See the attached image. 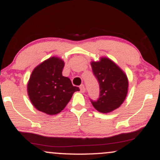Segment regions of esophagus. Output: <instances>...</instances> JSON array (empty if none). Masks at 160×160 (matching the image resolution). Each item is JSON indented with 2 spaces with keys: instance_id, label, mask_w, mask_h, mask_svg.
Masks as SVG:
<instances>
[{
  "instance_id": "obj_1",
  "label": "esophagus",
  "mask_w": 160,
  "mask_h": 160,
  "mask_svg": "<svg viewBox=\"0 0 160 160\" xmlns=\"http://www.w3.org/2000/svg\"><path fill=\"white\" fill-rule=\"evenodd\" d=\"M80 92H81L82 93H84V92H85L86 89H85V86H84V85H81V86H80Z\"/></svg>"
}]
</instances>
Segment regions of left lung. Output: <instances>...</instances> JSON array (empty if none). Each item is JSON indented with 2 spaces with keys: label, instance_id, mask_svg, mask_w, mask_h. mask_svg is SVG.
Returning <instances> with one entry per match:
<instances>
[{
  "label": "left lung",
  "instance_id": "obj_1",
  "mask_svg": "<svg viewBox=\"0 0 160 160\" xmlns=\"http://www.w3.org/2000/svg\"><path fill=\"white\" fill-rule=\"evenodd\" d=\"M91 66L100 89L99 98L97 101L90 100L92 104L101 113H110L120 107L127 95V77L114 62L108 58H102L98 62H92Z\"/></svg>",
  "mask_w": 160,
  "mask_h": 160
}]
</instances>
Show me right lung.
<instances>
[{
	"label": "right lung",
	"instance_id": "add662e5",
	"mask_svg": "<svg viewBox=\"0 0 160 160\" xmlns=\"http://www.w3.org/2000/svg\"><path fill=\"white\" fill-rule=\"evenodd\" d=\"M64 66L61 58L51 57L32 71L28 82V94L38 111L57 114L65 108L74 92L80 90L68 78L62 76Z\"/></svg>",
	"mask_w": 160,
	"mask_h": 160
}]
</instances>
